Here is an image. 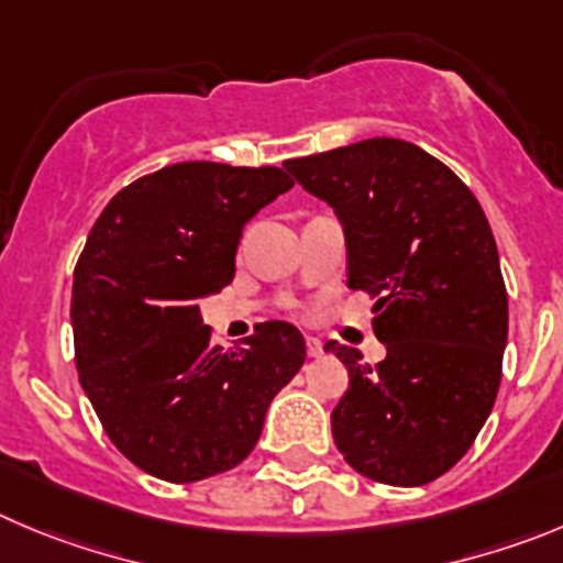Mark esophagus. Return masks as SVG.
Instances as JSON below:
<instances>
[{
	"mask_svg": "<svg viewBox=\"0 0 563 563\" xmlns=\"http://www.w3.org/2000/svg\"><path fill=\"white\" fill-rule=\"evenodd\" d=\"M306 350L311 358H319V355H324V344L319 339H313V335H308L306 339Z\"/></svg>",
	"mask_w": 563,
	"mask_h": 563,
	"instance_id": "34e87169",
	"label": "esophagus"
}]
</instances>
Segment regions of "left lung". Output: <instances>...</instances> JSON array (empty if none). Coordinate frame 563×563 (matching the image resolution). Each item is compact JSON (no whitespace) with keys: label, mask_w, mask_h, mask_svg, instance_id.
<instances>
[{"label":"left lung","mask_w":563,"mask_h":563,"mask_svg":"<svg viewBox=\"0 0 563 563\" xmlns=\"http://www.w3.org/2000/svg\"><path fill=\"white\" fill-rule=\"evenodd\" d=\"M333 208L346 286L377 299L386 358L328 341L350 372L330 413L344 461L388 486H422L459 464L495 406L508 297L495 235L475 194L400 139H366L283 163Z\"/></svg>","instance_id":"1"}]
</instances>
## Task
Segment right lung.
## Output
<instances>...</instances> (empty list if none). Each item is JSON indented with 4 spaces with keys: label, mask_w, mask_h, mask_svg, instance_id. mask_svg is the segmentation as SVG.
Listing matches in <instances>:
<instances>
[{
    "label": "right lung",
    "mask_w": 563,
    "mask_h": 563,
    "mask_svg": "<svg viewBox=\"0 0 563 563\" xmlns=\"http://www.w3.org/2000/svg\"><path fill=\"white\" fill-rule=\"evenodd\" d=\"M291 186L277 166L175 163L122 188L88 233L71 288L82 391L115 448L161 481L239 466L306 364L294 324H257L224 350L197 306L235 277L244 224Z\"/></svg>",
    "instance_id": "right-lung-1"
}]
</instances>
